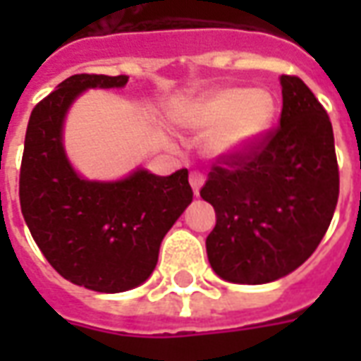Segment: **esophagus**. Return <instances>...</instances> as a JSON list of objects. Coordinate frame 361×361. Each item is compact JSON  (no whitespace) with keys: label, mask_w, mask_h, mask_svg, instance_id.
Segmentation results:
<instances>
[{"label":"esophagus","mask_w":361,"mask_h":361,"mask_svg":"<svg viewBox=\"0 0 361 361\" xmlns=\"http://www.w3.org/2000/svg\"><path fill=\"white\" fill-rule=\"evenodd\" d=\"M189 183H191V188H193V193L199 195V189L203 188L204 183V176L201 172H191L189 173Z\"/></svg>","instance_id":"1"}]
</instances>
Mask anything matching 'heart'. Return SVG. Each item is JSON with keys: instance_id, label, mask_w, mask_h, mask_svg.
<instances>
[{"instance_id": "1", "label": "heart", "mask_w": 361, "mask_h": 361, "mask_svg": "<svg viewBox=\"0 0 361 361\" xmlns=\"http://www.w3.org/2000/svg\"><path fill=\"white\" fill-rule=\"evenodd\" d=\"M274 118V100L265 90L224 89L207 96L183 118L193 135H212L209 152L216 158L235 157L263 137Z\"/></svg>"}]
</instances>
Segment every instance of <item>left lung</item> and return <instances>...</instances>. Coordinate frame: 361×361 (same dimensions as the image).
Listing matches in <instances>:
<instances>
[{
  "instance_id": "left-lung-1",
  "label": "left lung",
  "mask_w": 361,
  "mask_h": 361,
  "mask_svg": "<svg viewBox=\"0 0 361 361\" xmlns=\"http://www.w3.org/2000/svg\"><path fill=\"white\" fill-rule=\"evenodd\" d=\"M280 126L212 166L201 197L216 212L207 255L220 279L267 284L311 257L338 201L334 135L307 85L282 75Z\"/></svg>"
}]
</instances>
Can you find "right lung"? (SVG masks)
<instances>
[{
    "instance_id": "right-lung-1",
    "label": "right lung",
    "mask_w": 361,
    "mask_h": 361,
    "mask_svg": "<svg viewBox=\"0 0 361 361\" xmlns=\"http://www.w3.org/2000/svg\"><path fill=\"white\" fill-rule=\"evenodd\" d=\"M127 75H73L35 106L20 164V211L56 271L94 292L118 294L149 279L160 243L193 201L188 170L157 176L137 168L118 181L75 172L63 149V121L89 89H121Z\"/></svg>"
}]
</instances>
